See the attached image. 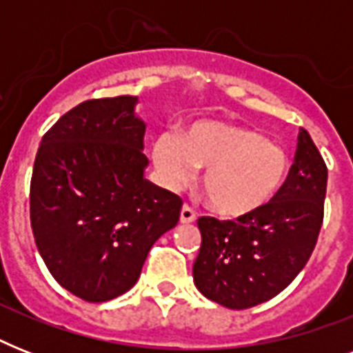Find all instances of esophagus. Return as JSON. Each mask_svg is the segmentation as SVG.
<instances>
[{"mask_svg":"<svg viewBox=\"0 0 353 353\" xmlns=\"http://www.w3.org/2000/svg\"><path fill=\"white\" fill-rule=\"evenodd\" d=\"M179 220H181V223H192L194 220H196V210L190 207V205H183L181 207V216H179Z\"/></svg>","mask_w":353,"mask_h":353,"instance_id":"esophagus-1","label":"esophagus"}]
</instances>
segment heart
<instances>
[{
	"label": "heart",
	"mask_w": 353,
	"mask_h": 353,
	"mask_svg": "<svg viewBox=\"0 0 353 353\" xmlns=\"http://www.w3.org/2000/svg\"><path fill=\"white\" fill-rule=\"evenodd\" d=\"M152 159L170 187H179L205 166L201 187L221 216L240 218L276 198L290 174L282 144L258 130L229 122H194L181 135L165 132L152 143Z\"/></svg>",
	"instance_id": "heart-1"
}]
</instances>
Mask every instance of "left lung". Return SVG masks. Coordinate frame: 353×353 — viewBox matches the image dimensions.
<instances>
[{
	"label": "left lung",
	"mask_w": 353,
	"mask_h": 353,
	"mask_svg": "<svg viewBox=\"0 0 353 353\" xmlns=\"http://www.w3.org/2000/svg\"><path fill=\"white\" fill-rule=\"evenodd\" d=\"M328 168L301 128L284 187L263 209L236 220L201 216V247L194 262L196 288L231 310L276 296L312 256L324 220Z\"/></svg>",
	"instance_id": "8db88e82"
}]
</instances>
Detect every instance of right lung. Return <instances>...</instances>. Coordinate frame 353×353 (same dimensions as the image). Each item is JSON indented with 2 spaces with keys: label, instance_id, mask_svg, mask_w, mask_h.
I'll return each mask as SVG.
<instances>
[{
  "label": "right lung",
  "instance_id": "add662e5",
  "mask_svg": "<svg viewBox=\"0 0 353 353\" xmlns=\"http://www.w3.org/2000/svg\"><path fill=\"white\" fill-rule=\"evenodd\" d=\"M137 97L91 99L41 137L30 177V227L58 284L88 302L135 285L183 199L143 177L148 157Z\"/></svg>",
  "mask_w": 353,
  "mask_h": 353
}]
</instances>
